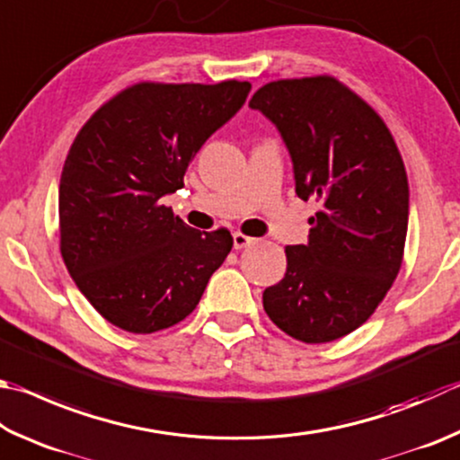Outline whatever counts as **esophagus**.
I'll return each mask as SVG.
<instances>
[{"label":"esophagus","mask_w":460,"mask_h":460,"mask_svg":"<svg viewBox=\"0 0 460 460\" xmlns=\"http://www.w3.org/2000/svg\"><path fill=\"white\" fill-rule=\"evenodd\" d=\"M257 239H253V237H247V235H243V233H235V235H233V247L237 249H245V247H249V245H253Z\"/></svg>","instance_id":"esophagus-1"}]
</instances>
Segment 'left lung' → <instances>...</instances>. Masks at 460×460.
<instances>
[{
  "instance_id": "1",
  "label": "left lung",
  "mask_w": 460,
  "mask_h": 460,
  "mask_svg": "<svg viewBox=\"0 0 460 460\" xmlns=\"http://www.w3.org/2000/svg\"><path fill=\"white\" fill-rule=\"evenodd\" d=\"M249 108L281 135L297 197L320 203L307 243L286 247V275L263 291V307L291 338L333 341L368 320L402 263V156L380 116L330 76L270 82Z\"/></svg>"
}]
</instances>
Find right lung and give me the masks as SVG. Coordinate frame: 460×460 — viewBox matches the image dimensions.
Wrapping results in <instances>:
<instances>
[{
	"instance_id": "add662e5",
	"label": "right lung",
	"mask_w": 460,
	"mask_h": 460,
	"mask_svg": "<svg viewBox=\"0 0 460 460\" xmlns=\"http://www.w3.org/2000/svg\"><path fill=\"white\" fill-rule=\"evenodd\" d=\"M249 82L137 84L82 127L60 179V249L96 312L132 333L171 328L195 310L233 247L161 205L205 140L235 116Z\"/></svg>"
}]
</instances>
